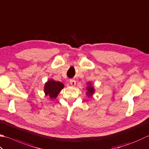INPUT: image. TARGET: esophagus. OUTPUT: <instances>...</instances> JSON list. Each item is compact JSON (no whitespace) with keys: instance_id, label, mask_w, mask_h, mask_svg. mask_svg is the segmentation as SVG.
I'll use <instances>...</instances> for the list:
<instances>
[{"instance_id":"1","label":"esophagus","mask_w":149,"mask_h":149,"mask_svg":"<svg viewBox=\"0 0 149 149\" xmlns=\"http://www.w3.org/2000/svg\"><path fill=\"white\" fill-rule=\"evenodd\" d=\"M75 83H76V82H75V81L74 79H70V84L72 86H75Z\"/></svg>"}]
</instances>
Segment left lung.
I'll list each match as a JSON object with an SVG mask.
<instances>
[{"instance_id": "1", "label": "left lung", "mask_w": 149, "mask_h": 149, "mask_svg": "<svg viewBox=\"0 0 149 149\" xmlns=\"http://www.w3.org/2000/svg\"><path fill=\"white\" fill-rule=\"evenodd\" d=\"M87 85L88 86L86 87L87 89V92H86V95L88 97H91V96L94 94V93L95 92V89L94 88V86L92 85L91 83H87Z\"/></svg>"}]
</instances>
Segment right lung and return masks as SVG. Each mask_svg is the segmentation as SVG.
Instances as JSON below:
<instances>
[{"instance_id": "obj_1", "label": "right lung", "mask_w": 149, "mask_h": 149, "mask_svg": "<svg viewBox=\"0 0 149 149\" xmlns=\"http://www.w3.org/2000/svg\"><path fill=\"white\" fill-rule=\"evenodd\" d=\"M63 88L64 84L62 83L49 79L45 83L44 91L46 95H47L51 100H54L57 97L59 93Z\"/></svg>"}]
</instances>
